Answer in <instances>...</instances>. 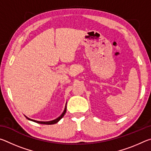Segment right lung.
I'll use <instances>...</instances> for the list:
<instances>
[{
    "instance_id": "obj_1",
    "label": "right lung",
    "mask_w": 151,
    "mask_h": 151,
    "mask_svg": "<svg viewBox=\"0 0 151 151\" xmlns=\"http://www.w3.org/2000/svg\"><path fill=\"white\" fill-rule=\"evenodd\" d=\"M66 105L65 107V109H64V111L63 112V113L60 114V115L58 117V118L55 119V120H52V121H35V120H33L31 119H29V117H27V116H25V117L28 119L29 120V121H31L33 122H37V123H39V124H56L57 122H58V121H60V120L63 118L65 115V114L66 113Z\"/></svg>"
}]
</instances>
